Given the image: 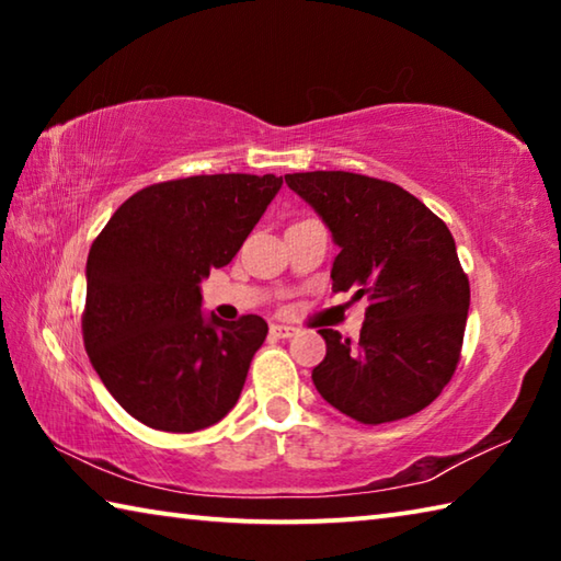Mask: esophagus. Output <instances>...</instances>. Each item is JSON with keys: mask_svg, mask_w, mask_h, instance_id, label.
<instances>
[{"mask_svg": "<svg viewBox=\"0 0 561 561\" xmlns=\"http://www.w3.org/2000/svg\"><path fill=\"white\" fill-rule=\"evenodd\" d=\"M297 334H299L297 327H284V324H274L272 327V336H277V339H291V336H297Z\"/></svg>", "mask_w": 561, "mask_h": 561, "instance_id": "obj_1", "label": "esophagus"}]
</instances>
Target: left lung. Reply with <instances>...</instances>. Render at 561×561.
<instances>
[{
	"label": "left lung",
	"instance_id": "8db88e82",
	"mask_svg": "<svg viewBox=\"0 0 561 561\" xmlns=\"http://www.w3.org/2000/svg\"><path fill=\"white\" fill-rule=\"evenodd\" d=\"M339 244L334 291L368 297L358 341L319 329L317 391L358 423L401 421L431 405L460 360L470 282L438 215L386 180L314 170L284 175Z\"/></svg>",
	"mask_w": 561,
	"mask_h": 561
}]
</instances>
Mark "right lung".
Masks as SVG:
<instances>
[{"instance_id":"right-lung-1","label":"right lung","mask_w":561,"mask_h":561,"mask_svg":"<svg viewBox=\"0 0 561 561\" xmlns=\"http://www.w3.org/2000/svg\"><path fill=\"white\" fill-rule=\"evenodd\" d=\"M277 175H193L123 203L93 240L81 329L108 393L148 428L195 433L232 411L267 321L203 314L201 282L230 264L279 193Z\"/></svg>"}]
</instances>
